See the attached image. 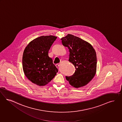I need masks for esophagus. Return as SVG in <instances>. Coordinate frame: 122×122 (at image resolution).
<instances>
[{"label": "esophagus", "mask_w": 122, "mask_h": 122, "mask_svg": "<svg viewBox=\"0 0 122 122\" xmlns=\"http://www.w3.org/2000/svg\"><path fill=\"white\" fill-rule=\"evenodd\" d=\"M59 66V63H57V64H56V67H57V68H58Z\"/></svg>", "instance_id": "esophagus-1"}]
</instances>
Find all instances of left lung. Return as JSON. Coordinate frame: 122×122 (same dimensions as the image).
Masks as SVG:
<instances>
[{"instance_id":"obj_1","label":"left lung","mask_w":122,"mask_h":122,"mask_svg":"<svg viewBox=\"0 0 122 122\" xmlns=\"http://www.w3.org/2000/svg\"><path fill=\"white\" fill-rule=\"evenodd\" d=\"M61 39L63 46L69 49L68 61L76 69L73 75L66 76L67 80L74 88L85 86L96 72L97 56L94 49L87 42L72 34H68Z\"/></svg>"}]
</instances>
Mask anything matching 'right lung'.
<instances>
[{
    "label": "right lung",
    "instance_id": "obj_1",
    "mask_svg": "<svg viewBox=\"0 0 122 122\" xmlns=\"http://www.w3.org/2000/svg\"><path fill=\"white\" fill-rule=\"evenodd\" d=\"M57 38L53 35L40 36L31 41L24 50L22 59L24 72L30 81L40 86L49 83L58 72L48 54Z\"/></svg>",
    "mask_w": 122,
    "mask_h": 122
}]
</instances>
